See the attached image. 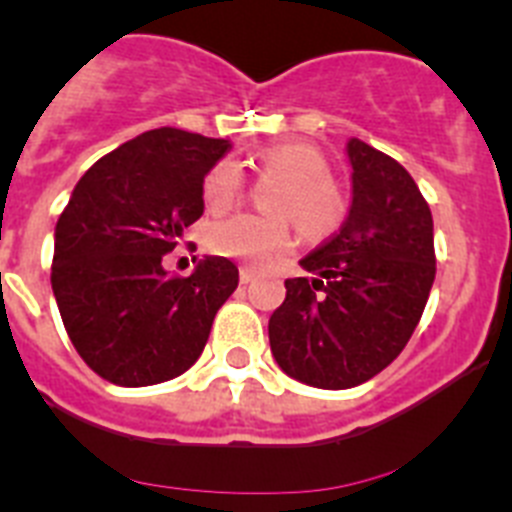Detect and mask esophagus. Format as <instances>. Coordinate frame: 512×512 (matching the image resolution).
Listing matches in <instances>:
<instances>
[{
  "label": "esophagus",
  "mask_w": 512,
  "mask_h": 512,
  "mask_svg": "<svg viewBox=\"0 0 512 512\" xmlns=\"http://www.w3.org/2000/svg\"><path fill=\"white\" fill-rule=\"evenodd\" d=\"M253 277H256V271H253L251 266H241V284L253 282Z\"/></svg>",
  "instance_id": "1"
}]
</instances>
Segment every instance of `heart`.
<instances>
[{
  "label": "heart",
  "mask_w": 512,
  "mask_h": 512,
  "mask_svg": "<svg viewBox=\"0 0 512 512\" xmlns=\"http://www.w3.org/2000/svg\"><path fill=\"white\" fill-rule=\"evenodd\" d=\"M264 174L277 176L279 184L269 192L266 207L277 215H235L212 225L207 235L210 251L264 266L289 248V220L310 238L328 235L341 223L343 194L330 179L328 161L315 146L284 140L269 143L253 153ZM243 176L233 161H217L202 182V200L210 212H225L241 200Z\"/></svg>",
  "instance_id": "heart-1"
}]
</instances>
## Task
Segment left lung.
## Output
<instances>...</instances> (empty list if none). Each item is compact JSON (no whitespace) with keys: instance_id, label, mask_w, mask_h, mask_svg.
I'll return each instance as SVG.
<instances>
[{"instance_id":"left-lung-1","label":"left lung","mask_w":512,"mask_h":512,"mask_svg":"<svg viewBox=\"0 0 512 512\" xmlns=\"http://www.w3.org/2000/svg\"><path fill=\"white\" fill-rule=\"evenodd\" d=\"M351 207L330 241L287 279L269 318L271 354L292 379L348 390L400 356L436 279L433 217L413 176L395 158L348 138Z\"/></svg>"}]
</instances>
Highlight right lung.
I'll return each mask as SVG.
<instances>
[{
    "instance_id": "add662e5",
    "label": "right lung",
    "mask_w": 512,
    "mask_h": 512,
    "mask_svg": "<svg viewBox=\"0 0 512 512\" xmlns=\"http://www.w3.org/2000/svg\"><path fill=\"white\" fill-rule=\"evenodd\" d=\"M230 140L158 128L76 182L53 233L51 284L79 356L120 387L179 377L200 359L238 269L205 256L189 277L164 256L205 212L202 182Z\"/></svg>"
}]
</instances>
